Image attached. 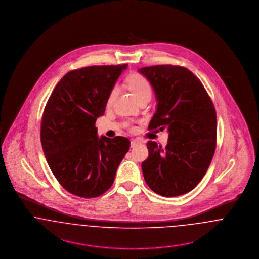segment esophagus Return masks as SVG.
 Instances as JSON below:
<instances>
[{
	"mask_svg": "<svg viewBox=\"0 0 259 259\" xmlns=\"http://www.w3.org/2000/svg\"><path fill=\"white\" fill-rule=\"evenodd\" d=\"M139 144H142V142L139 141V140H133V141H131V148H135L136 146L139 145Z\"/></svg>",
	"mask_w": 259,
	"mask_h": 259,
	"instance_id": "obj_1",
	"label": "esophagus"
}]
</instances>
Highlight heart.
<instances>
[{"label": "heart", "mask_w": 259, "mask_h": 259, "mask_svg": "<svg viewBox=\"0 0 259 259\" xmlns=\"http://www.w3.org/2000/svg\"><path fill=\"white\" fill-rule=\"evenodd\" d=\"M128 87L136 99L140 98L144 95H150L151 88L148 80L141 74H133L128 78ZM117 88L114 87L110 93L108 99V104L111 105L116 96Z\"/></svg>", "instance_id": "b5f03b06"}]
</instances>
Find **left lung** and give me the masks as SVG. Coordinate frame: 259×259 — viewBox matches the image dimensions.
I'll return each instance as SVG.
<instances>
[{
	"mask_svg": "<svg viewBox=\"0 0 259 259\" xmlns=\"http://www.w3.org/2000/svg\"><path fill=\"white\" fill-rule=\"evenodd\" d=\"M152 87L156 110L148 128H165L166 148L148 141V157L142 163L145 181L155 193L175 197L201 182L212 159L217 114L207 91L189 70L159 65L138 70Z\"/></svg>",
	"mask_w": 259,
	"mask_h": 259,
	"instance_id": "left-lung-1",
	"label": "left lung"
}]
</instances>
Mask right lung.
<instances>
[{"instance_id": "obj_1", "label": "right lung", "mask_w": 259, "mask_h": 259, "mask_svg": "<svg viewBox=\"0 0 259 259\" xmlns=\"http://www.w3.org/2000/svg\"><path fill=\"white\" fill-rule=\"evenodd\" d=\"M127 67L91 66L71 71L57 83L45 108L40 126L44 153L60 185L78 197L105 193L130 148L127 138L99 137L95 127Z\"/></svg>"}]
</instances>
